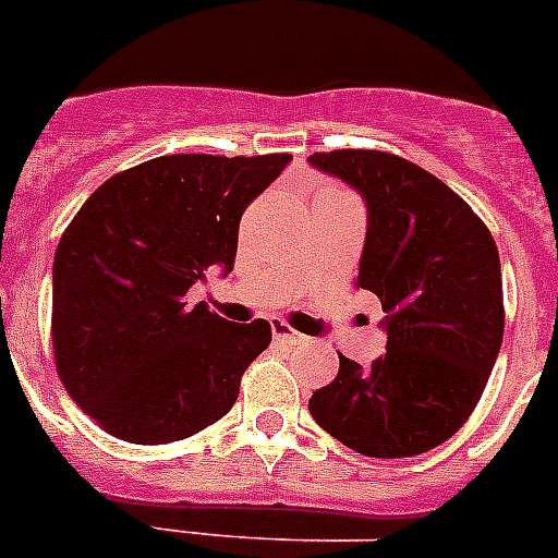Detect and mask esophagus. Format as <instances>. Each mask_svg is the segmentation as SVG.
Masks as SVG:
<instances>
[{"label":"esophagus","mask_w":558,"mask_h":558,"mask_svg":"<svg viewBox=\"0 0 558 558\" xmlns=\"http://www.w3.org/2000/svg\"><path fill=\"white\" fill-rule=\"evenodd\" d=\"M270 329H274V338L276 340H284V343H302V335L295 332V329H290L288 324L284 322H279V318H276L274 324H270Z\"/></svg>","instance_id":"obj_1"}]
</instances>
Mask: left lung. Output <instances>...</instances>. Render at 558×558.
Instances as JSON below:
<instances>
[{
	"label": "left lung",
	"mask_w": 558,
	"mask_h": 558,
	"mask_svg": "<svg viewBox=\"0 0 558 558\" xmlns=\"http://www.w3.org/2000/svg\"><path fill=\"white\" fill-rule=\"evenodd\" d=\"M315 170L366 201L357 288L383 304L386 354L340 357L310 413L349 450L408 458L445 445L470 418L502 343L500 256L470 204L383 150L313 153Z\"/></svg>",
	"instance_id": "left-lung-1"
}]
</instances>
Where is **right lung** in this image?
<instances>
[{
    "label": "right lung",
    "instance_id": "right-lung-1",
    "mask_svg": "<svg viewBox=\"0 0 558 558\" xmlns=\"http://www.w3.org/2000/svg\"><path fill=\"white\" fill-rule=\"evenodd\" d=\"M288 153H181L117 172L66 226L52 265V349L83 413L131 445H167L231 411L270 324H231L186 293L231 274L245 206Z\"/></svg>",
    "mask_w": 558,
    "mask_h": 558
}]
</instances>
